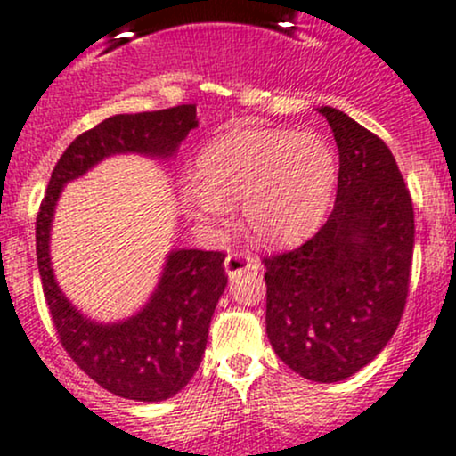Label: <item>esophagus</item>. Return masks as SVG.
Returning a JSON list of instances; mask_svg holds the SVG:
<instances>
[{"label": "esophagus", "instance_id": "obj_1", "mask_svg": "<svg viewBox=\"0 0 456 456\" xmlns=\"http://www.w3.org/2000/svg\"><path fill=\"white\" fill-rule=\"evenodd\" d=\"M256 268H260V262H257L253 256H248V253L233 251L224 257V273H227L232 280L240 275L242 271H256Z\"/></svg>", "mask_w": 456, "mask_h": 456}]
</instances>
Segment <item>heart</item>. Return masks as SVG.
Returning a JSON list of instances; mask_svg holds the SVG:
<instances>
[{
	"label": "heart",
	"instance_id": "b5f03b06",
	"mask_svg": "<svg viewBox=\"0 0 456 456\" xmlns=\"http://www.w3.org/2000/svg\"><path fill=\"white\" fill-rule=\"evenodd\" d=\"M338 159L316 133L233 126L200 151L196 176L183 181L185 205L209 224L242 200V220L262 244L310 236L332 208Z\"/></svg>",
	"mask_w": 456,
	"mask_h": 456
}]
</instances>
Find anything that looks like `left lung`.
<instances>
[{"instance_id": "8db88e82", "label": "left lung", "mask_w": 456, "mask_h": 456, "mask_svg": "<svg viewBox=\"0 0 456 456\" xmlns=\"http://www.w3.org/2000/svg\"><path fill=\"white\" fill-rule=\"evenodd\" d=\"M316 111L338 146L337 203L314 238L265 260L266 334L292 371L341 382L369 365L397 330L415 216L387 143L338 109Z\"/></svg>"}]
</instances>
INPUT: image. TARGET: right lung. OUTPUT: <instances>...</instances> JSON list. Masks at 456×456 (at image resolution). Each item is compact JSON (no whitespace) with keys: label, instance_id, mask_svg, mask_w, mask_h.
Returning <instances> with one entry per match:
<instances>
[{"label":"right lung","instance_id":"1","mask_svg":"<svg viewBox=\"0 0 456 456\" xmlns=\"http://www.w3.org/2000/svg\"><path fill=\"white\" fill-rule=\"evenodd\" d=\"M199 126L194 104L107 118L69 143L52 172L37 216V262L56 332L74 362L102 389L135 402H161L179 393L203 361L216 304L227 286L218 251L175 248L159 281L135 314L95 321L61 290L50 256L52 223L63 188L115 155L175 159Z\"/></svg>","mask_w":456,"mask_h":456}]
</instances>
